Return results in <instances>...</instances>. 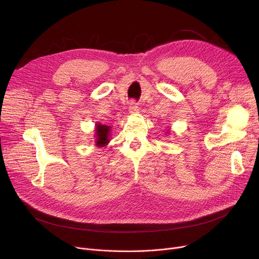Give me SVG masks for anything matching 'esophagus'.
Here are the masks:
<instances>
[{
    "label": "esophagus",
    "instance_id": "34e87169",
    "mask_svg": "<svg viewBox=\"0 0 259 259\" xmlns=\"http://www.w3.org/2000/svg\"><path fill=\"white\" fill-rule=\"evenodd\" d=\"M138 110L139 109H138L137 103L135 101H131L129 104V112L131 114H136V113H138Z\"/></svg>",
    "mask_w": 259,
    "mask_h": 259
}]
</instances>
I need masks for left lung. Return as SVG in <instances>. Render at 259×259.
I'll return each instance as SVG.
<instances>
[{
    "label": "left lung",
    "mask_w": 259,
    "mask_h": 259,
    "mask_svg": "<svg viewBox=\"0 0 259 259\" xmlns=\"http://www.w3.org/2000/svg\"><path fill=\"white\" fill-rule=\"evenodd\" d=\"M169 131H170V129H167V133H168V132H169Z\"/></svg>",
    "instance_id": "8db88e82"
}]
</instances>
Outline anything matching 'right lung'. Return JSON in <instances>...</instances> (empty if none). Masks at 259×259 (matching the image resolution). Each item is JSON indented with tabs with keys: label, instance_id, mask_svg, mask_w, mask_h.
Returning a JSON list of instances; mask_svg holds the SVG:
<instances>
[{
	"label": "right lung",
	"instance_id": "1",
	"mask_svg": "<svg viewBox=\"0 0 259 259\" xmlns=\"http://www.w3.org/2000/svg\"><path fill=\"white\" fill-rule=\"evenodd\" d=\"M95 146L98 148H103L107 146L110 142L109 136H110V131L111 127L107 125H103L100 123H96L95 127Z\"/></svg>",
	"mask_w": 259,
	"mask_h": 259
}]
</instances>
